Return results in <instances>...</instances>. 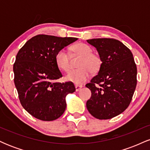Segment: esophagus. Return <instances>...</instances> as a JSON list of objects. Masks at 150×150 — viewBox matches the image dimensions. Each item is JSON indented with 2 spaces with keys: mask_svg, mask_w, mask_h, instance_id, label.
<instances>
[{
  "mask_svg": "<svg viewBox=\"0 0 150 150\" xmlns=\"http://www.w3.org/2000/svg\"><path fill=\"white\" fill-rule=\"evenodd\" d=\"M75 90H76V92H78V91H80L81 88L82 87V85H75Z\"/></svg>",
  "mask_w": 150,
  "mask_h": 150,
  "instance_id": "34e87169",
  "label": "esophagus"
}]
</instances>
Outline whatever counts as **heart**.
I'll list each match as a JSON object with an SVG mask.
<instances>
[{
  "mask_svg": "<svg viewBox=\"0 0 150 150\" xmlns=\"http://www.w3.org/2000/svg\"><path fill=\"white\" fill-rule=\"evenodd\" d=\"M72 54L80 56L77 65L79 68L70 70L65 79L77 85L84 83L89 74H95L100 70L102 61L97 53H93L92 48L85 43H77L70 48ZM55 62L59 69L67 71L70 66V56L66 50L61 49L56 52Z\"/></svg>",
  "mask_w": 150,
  "mask_h": 150,
  "instance_id": "obj_1",
  "label": "heart"
}]
</instances>
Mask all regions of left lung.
Returning <instances> with one entry per match:
<instances>
[{
  "label": "left lung",
  "mask_w": 150,
  "mask_h": 150,
  "mask_svg": "<svg viewBox=\"0 0 150 150\" xmlns=\"http://www.w3.org/2000/svg\"><path fill=\"white\" fill-rule=\"evenodd\" d=\"M87 42L97 49L102 64L86 85L92 92L86 106L94 118L110 119L128 107L137 85V67L130 50L120 41L101 38Z\"/></svg>",
  "instance_id": "obj_1"
}]
</instances>
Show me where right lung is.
Segmentation results:
<instances>
[{"label": "right lung", "instance_id": "1", "mask_svg": "<svg viewBox=\"0 0 150 150\" xmlns=\"http://www.w3.org/2000/svg\"><path fill=\"white\" fill-rule=\"evenodd\" d=\"M76 40L39 34L27 41L17 54L13 72L19 99L23 108L37 119L51 121L59 118L66 108L65 97L75 91L72 82H56L63 75L55 56Z\"/></svg>", "mask_w": 150, "mask_h": 150}]
</instances>
